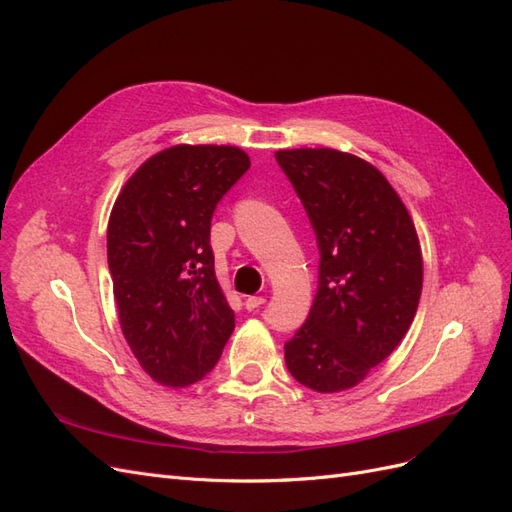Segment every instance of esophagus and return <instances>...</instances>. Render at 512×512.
Masks as SVG:
<instances>
[{"instance_id": "esophagus-1", "label": "esophagus", "mask_w": 512, "mask_h": 512, "mask_svg": "<svg viewBox=\"0 0 512 512\" xmlns=\"http://www.w3.org/2000/svg\"><path fill=\"white\" fill-rule=\"evenodd\" d=\"M265 297H247L245 299V309H250V312H252V309H258L260 305H265Z\"/></svg>"}]
</instances>
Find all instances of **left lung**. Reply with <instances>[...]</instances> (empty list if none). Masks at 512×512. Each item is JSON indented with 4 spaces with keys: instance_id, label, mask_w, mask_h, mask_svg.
<instances>
[{
    "instance_id": "1",
    "label": "left lung",
    "mask_w": 512,
    "mask_h": 512,
    "mask_svg": "<svg viewBox=\"0 0 512 512\" xmlns=\"http://www.w3.org/2000/svg\"><path fill=\"white\" fill-rule=\"evenodd\" d=\"M275 160L314 228L318 290L284 344L292 378L318 393L359 384L414 320L423 258L406 205L376 166L337 149H286Z\"/></svg>"
}]
</instances>
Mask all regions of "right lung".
Returning <instances> with one entry per match:
<instances>
[{
    "label": "right lung",
    "mask_w": 512,
    "mask_h": 512,
    "mask_svg": "<svg viewBox=\"0 0 512 512\" xmlns=\"http://www.w3.org/2000/svg\"><path fill=\"white\" fill-rule=\"evenodd\" d=\"M250 168L228 145H175L123 185L106 230L123 337L147 374L190 386L220 361L235 329L215 280L211 218Z\"/></svg>",
    "instance_id": "1"
}]
</instances>
